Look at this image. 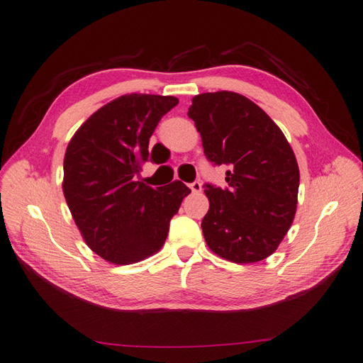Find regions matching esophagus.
Masks as SVG:
<instances>
[{
	"mask_svg": "<svg viewBox=\"0 0 363 363\" xmlns=\"http://www.w3.org/2000/svg\"><path fill=\"white\" fill-rule=\"evenodd\" d=\"M189 188H191L192 192H200V191H202V183H200L199 180H196V182H192L189 184Z\"/></svg>",
	"mask_w": 363,
	"mask_h": 363,
	"instance_id": "obj_1",
	"label": "esophagus"
}]
</instances>
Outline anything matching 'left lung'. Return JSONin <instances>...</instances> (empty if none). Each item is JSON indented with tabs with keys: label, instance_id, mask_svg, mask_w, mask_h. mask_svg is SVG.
<instances>
[{
	"label": "left lung",
	"instance_id": "obj_1",
	"mask_svg": "<svg viewBox=\"0 0 363 363\" xmlns=\"http://www.w3.org/2000/svg\"><path fill=\"white\" fill-rule=\"evenodd\" d=\"M188 116L209 163L228 166L227 188L205 184L208 247L231 262L265 259L287 235L296 211L300 171L291 144L261 107L233 91L194 96Z\"/></svg>",
	"mask_w": 363,
	"mask_h": 363
}]
</instances>
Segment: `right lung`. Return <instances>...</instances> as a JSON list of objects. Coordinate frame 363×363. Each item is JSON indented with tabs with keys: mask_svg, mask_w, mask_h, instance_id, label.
I'll list each match as a JSON object with an SVG mask.
<instances>
[{
	"mask_svg": "<svg viewBox=\"0 0 363 363\" xmlns=\"http://www.w3.org/2000/svg\"><path fill=\"white\" fill-rule=\"evenodd\" d=\"M177 104L174 96L124 94L88 118L68 144L63 194L86 245L111 264L157 253L191 192L179 180L155 189L136 182L149 138Z\"/></svg>",
	"mask_w": 363,
	"mask_h": 363,
	"instance_id": "1",
	"label": "right lung"
}]
</instances>
